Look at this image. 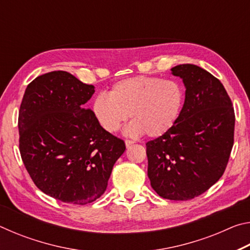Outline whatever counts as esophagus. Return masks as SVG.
<instances>
[{
	"instance_id": "1",
	"label": "esophagus",
	"mask_w": 250,
	"mask_h": 250,
	"mask_svg": "<svg viewBox=\"0 0 250 250\" xmlns=\"http://www.w3.org/2000/svg\"><path fill=\"white\" fill-rule=\"evenodd\" d=\"M125 146L126 147H129L131 145H133V143H134V141H132V140H125Z\"/></svg>"
}]
</instances>
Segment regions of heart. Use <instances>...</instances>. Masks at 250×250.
I'll list each match as a JSON object with an SVG mask.
<instances>
[{"label": "heart", "mask_w": 250, "mask_h": 250, "mask_svg": "<svg viewBox=\"0 0 250 250\" xmlns=\"http://www.w3.org/2000/svg\"><path fill=\"white\" fill-rule=\"evenodd\" d=\"M185 90L174 79L135 76L116 83L109 96L100 94L92 101L95 119L107 132H116L128 120L125 133L159 138L174 126L183 111Z\"/></svg>", "instance_id": "heart-1"}]
</instances>
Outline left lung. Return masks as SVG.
<instances>
[{
	"instance_id": "obj_1",
	"label": "left lung",
	"mask_w": 250,
	"mask_h": 250,
	"mask_svg": "<svg viewBox=\"0 0 250 250\" xmlns=\"http://www.w3.org/2000/svg\"><path fill=\"white\" fill-rule=\"evenodd\" d=\"M185 103L177 124L146 143L147 176L161 197L188 201L221 179L234 145L235 112L223 83L196 65H177Z\"/></svg>"
}]
</instances>
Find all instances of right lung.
<instances>
[{"label": "right lung", "mask_w": 250, "mask_h": 250, "mask_svg": "<svg viewBox=\"0 0 250 250\" xmlns=\"http://www.w3.org/2000/svg\"><path fill=\"white\" fill-rule=\"evenodd\" d=\"M94 92L67 71H52L28 84L20 107V152L29 176L42 192L75 205L103 195L125 150L84 108Z\"/></svg>", "instance_id": "add662e5"}]
</instances>
